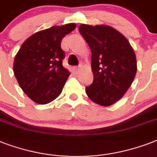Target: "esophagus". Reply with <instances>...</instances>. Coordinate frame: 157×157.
Returning a JSON list of instances; mask_svg holds the SVG:
<instances>
[{"instance_id": "obj_1", "label": "esophagus", "mask_w": 157, "mask_h": 157, "mask_svg": "<svg viewBox=\"0 0 157 157\" xmlns=\"http://www.w3.org/2000/svg\"><path fill=\"white\" fill-rule=\"evenodd\" d=\"M80 69H81V67H80V66L75 67H74V70H75V71H76V72H78Z\"/></svg>"}]
</instances>
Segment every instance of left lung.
Listing matches in <instances>:
<instances>
[{"label": "left lung", "instance_id": "left-lung-1", "mask_svg": "<svg viewBox=\"0 0 157 157\" xmlns=\"http://www.w3.org/2000/svg\"><path fill=\"white\" fill-rule=\"evenodd\" d=\"M91 50L93 83L86 92L94 103L111 106L131 86L137 72L136 56L126 38L107 25L79 26Z\"/></svg>", "mask_w": 157, "mask_h": 157}]
</instances>
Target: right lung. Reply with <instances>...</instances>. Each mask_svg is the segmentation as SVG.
Segmentation results:
<instances>
[{
  "label": "right lung",
  "instance_id": "right-lung-1",
  "mask_svg": "<svg viewBox=\"0 0 157 157\" xmlns=\"http://www.w3.org/2000/svg\"><path fill=\"white\" fill-rule=\"evenodd\" d=\"M75 23L34 33L21 45L13 62V73L23 92L38 104H46L61 94L70 72L63 66L62 39Z\"/></svg>",
  "mask_w": 157,
  "mask_h": 157
}]
</instances>
